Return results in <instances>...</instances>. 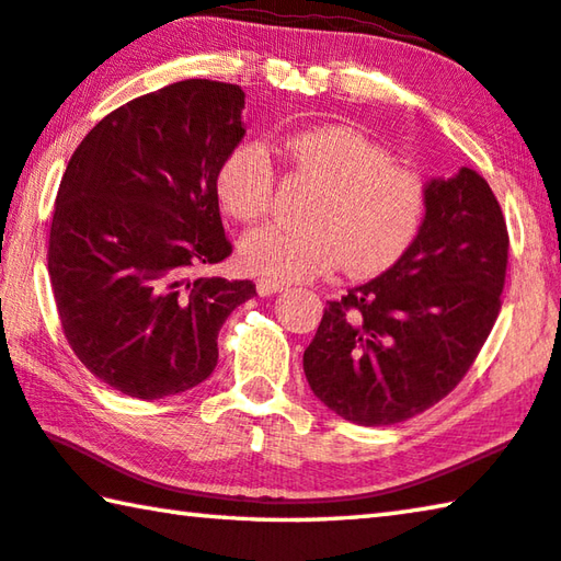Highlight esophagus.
Returning a JSON list of instances; mask_svg holds the SVG:
<instances>
[{
	"label": "esophagus",
	"mask_w": 561,
	"mask_h": 561,
	"mask_svg": "<svg viewBox=\"0 0 561 561\" xmlns=\"http://www.w3.org/2000/svg\"><path fill=\"white\" fill-rule=\"evenodd\" d=\"M284 289H287V284H284V282H274V279H267V277L257 279L260 297H272V294H279Z\"/></svg>",
	"instance_id": "34e87169"
}]
</instances>
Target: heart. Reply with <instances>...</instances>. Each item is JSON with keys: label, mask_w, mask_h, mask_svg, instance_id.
<instances>
[{"label": "heart", "mask_w": 561, "mask_h": 561, "mask_svg": "<svg viewBox=\"0 0 561 561\" xmlns=\"http://www.w3.org/2000/svg\"><path fill=\"white\" fill-rule=\"evenodd\" d=\"M289 165L324 185L309 210L311 227L267 225L247 232L240 260L252 274L274 282H301L339 270L368 277L403 257L425 220L423 178L396 165L388 150L364 133L324 123L291 133L279 144ZM222 210L252 222L270 210L274 168L257 144L225 156L215 178Z\"/></svg>", "instance_id": "b5f03b06"}]
</instances>
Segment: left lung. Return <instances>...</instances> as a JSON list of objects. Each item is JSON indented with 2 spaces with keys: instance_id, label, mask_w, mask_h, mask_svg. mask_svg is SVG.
Instances as JSON below:
<instances>
[{
  "instance_id": "8db88e82",
  "label": "left lung",
  "mask_w": 561,
  "mask_h": 561,
  "mask_svg": "<svg viewBox=\"0 0 561 561\" xmlns=\"http://www.w3.org/2000/svg\"><path fill=\"white\" fill-rule=\"evenodd\" d=\"M415 242L381 277L329 301L304 351L311 391L356 425L423 413L468 374L500 311L507 225L472 168L425 183Z\"/></svg>"
}]
</instances>
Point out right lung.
I'll use <instances>...</instances> for the list:
<instances>
[{
	"label": "right lung",
	"instance_id": "add662e5",
	"mask_svg": "<svg viewBox=\"0 0 561 561\" xmlns=\"http://www.w3.org/2000/svg\"><path fill=\"white\" fill-rule=\"evenodd\" d=\"M244 91L187 79L128 101L66 165L49 232L64 334L130 398L183 393L217 366V334L257 289L190 277L230 257L215 178L244 138Z\"/></svg>",
	"mask_w": 561,
	"mask_h": 561
}]
</instances>
